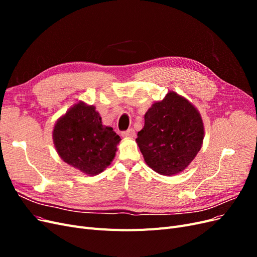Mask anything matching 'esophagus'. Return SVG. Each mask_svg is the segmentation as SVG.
I'll return each instance as SVG.
<instances>
[{
  "label": "esophagus",
  "mask_w": 257,
  "mask_h": 257,
  "mask_svg": "<svg viewBox=\"0 0 257 257\" xmlns=\"http://www.w3.org/2000/svg\"><path fill=\"white\" fill-rule=\"evenodd\" d=\"M122 136L125 138H133L135 136V131L133 128H128L125 132H122Z\"/></svg>",
  "instance_id": "34e87169"
}]
</instances>
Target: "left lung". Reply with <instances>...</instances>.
<instances>
[{
	"label": "left lung",
	"mask_w": 257,
	"mask_h": 257,
	"mask_svg": "<svg viewBox=\"0 0 257 257\" xmlns=\"http://www.w3.org/2000/svg\"><path fill=\"white\" fill-rule=\"evenodd\" d=\"M205 128L197 108L174 91L145 114L136 143L147 165L163 176L183 172L199 152Z\"/></svg>",
	"instance_id": "1"
}]
</instances>
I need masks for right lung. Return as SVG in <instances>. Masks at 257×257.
I'll list each match as a JSON object with an SVG mask.
<instances>
[{"instance_id": "right-lung-1", "label": "right lung", "mask_w": 257, "mask_h": 257, "mask_svg": "<svg viewBox=\"0 0 257 257\" xmlns=\"http://www.w3.org/2000/svg\"><path fill=\"white\" fill-rule=\"evenodd\" d=\"M53 144L60 158L88 176H96L111 164L121 138L105 126L95 106L74 104L54 124Z\"/></svg>"}]
</instances>
